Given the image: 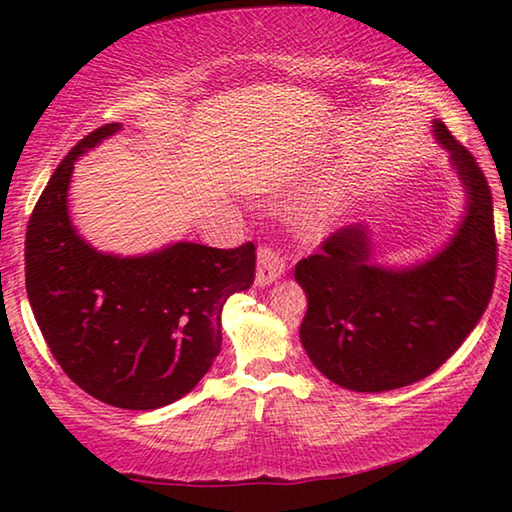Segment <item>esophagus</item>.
I'll use <instances>...</instances> for the list:
<instances>
[{"label": "esophagus", "instance_id": "esophagus-1", "mask_svg": "<svg viewBox=\"0 0 512 512\" xmlns=\"http://www.w3.org/2000/svg\"><path fill=\"white\" fill-rule=\"evenodd\" d=\"M282 275H284V257L280 255V250H275L271 246L259 248L257 273H255L257 287H268V284L280 280Z\"/></svg>", "mask_w": 512, "mask_h": 512}]
</instances>
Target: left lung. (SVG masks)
Returning <instances> with one entry per match:
<instances>
[{"mask_svg": "<svg viewBox=\"0 0 512 512\" xmlns=\"http://www.w3.org/2000/svg\"><path fill=\"white\" fill-rule=\"evenodd\" d=\"M433 135L465 187V216L427 262L372 264L368 228L345 225L296 264L307 296L300 341L314 366L348 391L384 393L436 372L488 307L497 273L492 194L474 155L440 119Z\"/></svg>", "mask_w": 512, "mask_h": 512, "instance_id": "obj_1", "label": "left lung"}]
</instances>
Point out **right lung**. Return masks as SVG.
I'll use <instances>...</instances> for the list:
<instances>
[{
    "instance_id": "1",
    "label": "right lung",
    "mask_w": 512,
    "mask_h": 512,
    "mask_svg": "<svg viewBox=\"0 0 512 512\" xmlns=\"http://www.w3.org/2000/svg\"><path fill=\"white\" fill-rule=\"evenodd\" d=\"M121 131L106 124L65 155L27 228V293L65 375L117 409L180 400L221 352V311L255 280V246L178 241L140 257L99 253L69 219L74 162Z\"/></svg>"
}]
</instances>
